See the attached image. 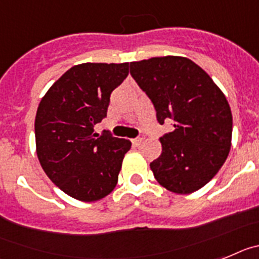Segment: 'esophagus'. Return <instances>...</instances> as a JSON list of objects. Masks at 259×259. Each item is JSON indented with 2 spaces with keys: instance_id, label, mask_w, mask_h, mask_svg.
<instances>
[{
  "instance_id": "1",
  "label": "esophagus",
  "mask_w": 259,
  "mask_h": 259,
  "mask_svg": "<svg viewBox=\"0 0 259 259\" xmlns=\"http://www.w3.org/2000/svg\"><path fill=\"white\" fill-rule=\"evenodd\" d=\"M142 141H143L142 138H134V139H132V143H133V146H139L141 143H142Z\"/></svg>"
}]
</instances>
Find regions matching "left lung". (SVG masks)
I'll use <instances>...</instances> for the list:
<instances>
[{
	"mask_svg": "<svg viewBox=\"0 0 259 259\" xmlns=\"http://www.w3.org/2000/svg\"><path fill=\"white\" fill-rule=\"evenodd\" d=\"M130 74L151 99L156 118L173 120L161 137V155L150 164L156 181L176 194H190L212 179L232 145V112L206 71L181 56L130 62Z\"/></svg>",
	"mask_w": 259,
	"mask_h": 259,
	"instance_id": "obj_1",
	"label": "left lung"
}]
</instances>
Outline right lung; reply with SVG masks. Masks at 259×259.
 <instances>
[{"label": "right lung", "instance_id": "1", "mask_svg": "<svg viewBox=\"0 0 259 259\" xmlns=\"http://www.w3.org/2000/svg\"><path fill=\"white\" fill-rule=\"evenodd\" d=\"M129 74V62L70 67L41 98L35 117L36 154L47 176L67 195L94 202L116 188L127 139L94 133L107 116L111 92Z\"/></svg>", "mask_w": 259, "mask_h": 259}]
</instances>
